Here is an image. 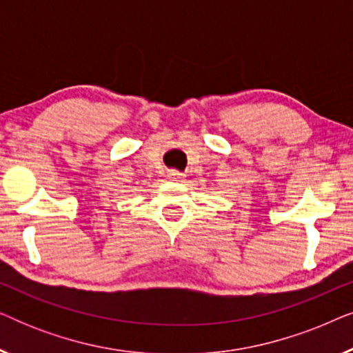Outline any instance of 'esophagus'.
Masks as SVG:
<instances>
[{"label": "esophagus", "instance_id": "1", "mask_svg": "<svg viewBox=\"0 0 353 353\" xmlns=\"http://www.w3.org/2000/svg\"><path fill=\"white\" fill-rule=\"evenodd\" d=\"M168 178H170V180H173V181H181L183 178H185V173H181L178 170H170V172H168Z\"/></svg>", "mask_w": 353, "mask_h": 353}]
</instances>
